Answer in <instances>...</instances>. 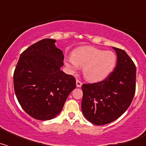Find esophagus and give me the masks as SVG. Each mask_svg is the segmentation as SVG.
<instances>
[{"instance_id":"1","label":"esophagus","mask_w":146,"mask_h":146,"mask_svg":"<svg viewBox=\"0 0 146 146\" xmlns=\"http://www.w3.org/2000/svg\"><path fill=\"white\" fill-rule=\"evenodd\" d=\"M82 83L81 82V81H80L79 80H76V86H77V87H78V88L81 87V86H82Z\"/></svg>"}]
</instances>
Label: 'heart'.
Masks as SVG:
<instances>
[{
  "instance_id": "obj_1",
  "label": "heart",
  "mask_w": 146,
  "mask_h": 146,
  "mask_svg": "<svg viewBox=\"0 0 146 146\" xmlns=\"http://www.w3.org/2000/svg\"><path fill=\"white\" fill-rule=\"evenodd\" d=\"M116 55L111 51H104L86 46L74 50L66 59V64L69 70L74 72L83 67V75L90 82H99L111 74L116 64Z\"/></svg>"
}]
</instances>
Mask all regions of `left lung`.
<instances>
[{
	"mask_svg": "<svg viewBox=\"0 0 146 146\" xmlns=\"http://www.w3.org/2000/svg\"><path fill=\"white\" fill-rule=\"evenodd\" d=\"M116 52L114 70L101 82L82 86V111L95 125L115 121L126 112L135 93L136 67L124 50L113 47Z\"/></svg>",
	"mask_w": 146,
	"mask_h": 146,
	"instance_id": "8db88e82",
	"label": "left lung"
}]
</instances>
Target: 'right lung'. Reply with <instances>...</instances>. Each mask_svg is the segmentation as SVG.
<instances>
[{
  "instance_id": "obj_1",
  "label": "right lung",
  "mask_w": 146,
  "mask_h": 146,
  "mask_svg": "<svg viewBox=\"0 0 146 146\" xmlns=\"http://www.w3.org/2000/svg\"><path fill=\"white\" fill-rule=\"evenodd\" d=\"M55 42L44 38L28 47L14 72L18 102L29 115L41 121L57 116L76 88L75 78L60 70L64 55Z\"/></svg>"
}]
</instances>
